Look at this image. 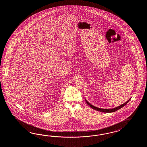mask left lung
I'll return each mask as SVG.
<instances>
[{
	"label": "left lung",
	"instance_id": "obj_1",
	"mask_svg": "<svg viewBox=\"0 0 147 147\" xmlns=\"http://www.w3.org/2000/svg\"><path fill=\"white\" fill-rule=\"evenodd\" d=\"M129 100H130V99H129V100H128L127 102H125V103L121 105L120 106H118V107H115V108H111V109H102V108H100L95 107V106H93L92 105H91L90 103H89L86 100V102L89 105L90 107H91L92 108L94 109V110H96V111H97L104 112V113H111V112H114V111H116L120 109L121 108L124 107L125 105L129 102Z\"/></svg>",
	"mask_w": 147,
	"mask_h": 147
}]
</instances>
